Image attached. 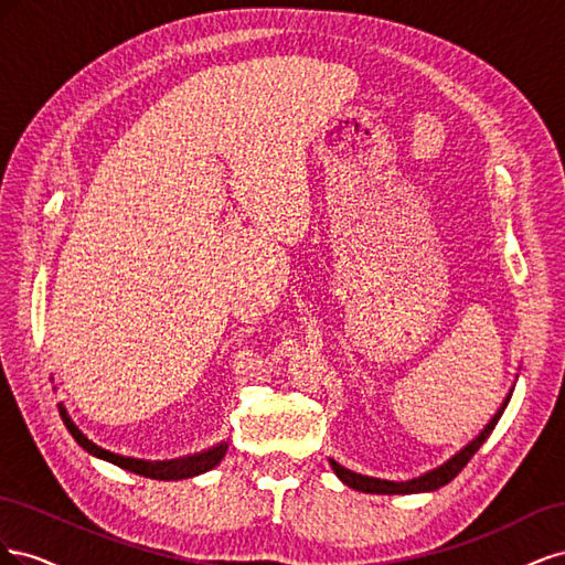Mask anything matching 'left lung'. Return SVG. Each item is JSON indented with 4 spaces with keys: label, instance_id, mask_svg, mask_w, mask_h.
<instances>
[{
    "label": "left lung",
    "instance_id": "obj_1",
    "mask_svg": "<svg viewBox=\"0 0 565 565\" xmlns=\"http://www.w3.org/2000/svg\"><path fill=\"white\" fill-rule=\"evenodd\" d=\"M514 391V388H511ZM511 391H509V396L504 398V403L500 405V409L498 413H494V417L486 424V429L478 434L469 446H465L461 448L457 455H452L446 465H440V467H436V469H431V471H426L424 476H419V478H413V481H384V478H374V476H363V473H355V471H351V469H347V467H341L339 461H334L332 457H330V467L334 469V473L339 476V481L341 483H347L349 488H353V490H361V492H370V494H413V492H434V490H438V488H443V486H448L452 478L467 467V461L478 452V448L483 446V443L488 440V436L492 434V429H494V424L500 422V417H502V413H504V407L509 405V398H511Z\"/></svg>",
    "mask_w": 565,
    "mask_h": 565
}]
</instances>
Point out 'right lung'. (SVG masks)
I'll return each mask as SVG.
<instances>
[{
  "label": "right lung",
  "instance_id": "right-lung-1",
  "mask_svg": "<svg viewBox=\"0 0 565 565\" xmlns=\"http://www.w3.org/2000/svg\"><path fill=\"white\" fill-rule=\"evenodd\" d=\"M58 413H61L63 424L67 426V431L73 434V438L89 455L104 459V461H110V465H115L119 469H127L131 473H139V476H146V478H156V481H181V478H193V476H200L204 471H212L218 465V461L226 457V450H228V443H218V446L204 450V452L179 457V459H164V461L125 457V455H117V452H110L106 448L96 446L94 440H89L87 436H84L79 426L73 422V417L67 415V409H65L63 403H58Z\"/></svg>",
  "mask_w": 565,
  "mask_h": 565
}]
</instances>
